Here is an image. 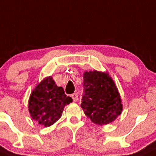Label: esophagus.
Returning a JSON list of instances; mask_svg holds the SVG:
<instances>
[{"label":"esophagus","mask_w":156,"mask_h":156,"mask_svg":"<svg viewBox=\"0 0 156 156\" xmlns=\"http://www.w3.org/2000/svg\"><path fill=\"white\" fill-rule=\"evenodd\" d=\"M72 98H73V101H78V94H77V93H73V94H72Z\"/></svg>","instance_id":"obj_1"}]
</instances>
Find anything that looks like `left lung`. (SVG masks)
Listing matches in <instances>:
<instances>
[{
  "instance_id": "left-lung-1",
  "label": "left lung",
  "mask_w": 156,
  "mask_h": 156,
  "mask_svg": "<svg viewBox=\"0 0 156 156\" xmlns=\"http://www.w3.org/2000/svg\"><path fill=\"white\" fill-rule=\"evenodd\" d=\"M81 107L95 124L107 125L114 122L122 111L120 94L107 72L85 71Z\"/></svg>"
}]
</instances>
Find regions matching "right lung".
<instances>
[{
	"label": "right lung",
	"mask_w": 156,
	"mask_h": 156,
	"mask_svg": "<svg viewBox=\"0 0 156 156\" xmlns=\"http://www.w3.org/2000/svg\"><path fill=\"white\" fill-rule=\"evenodd\" d=\"M73 99L66 96L61 87H57L51 76L46 77L37 85L29 98L28 110L33 119L45 127L57 122L64 107Z\"/></svg>",
	"instance_id": "obj_1"
}]
</instances>
